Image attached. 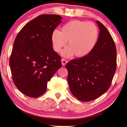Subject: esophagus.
Wrapping results in <instances>:
<instances>
[{"label": "esophagus", "instance_id": "obj_1", "mask_svg": "<svg viewBox=\"0 0 127 127\" xmlns=\"http://www.w3.org/2000/svg\"><path fill=\"white\" fill-rule=\"evenodd\" d=\"M61 62H62V66H65L66 64L67 63V60H66V59H62V60H61Z\"/></svg>", "mask_w": 127, "mask_h": 127}]
</instances>
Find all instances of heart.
I'll list each match as a JSON object with an SVG mask.
<instances>
[{"mask_svg":"<svg viewBox=\"0 0 127 127\" xmlns=\"http://www.w3.org/2000/svg\"><path fill=\"white\" fill-rule=\"evenodd\" d=\"M98 31L95 25L91 22L80 20L71 21L61 27V31L54 30L51 35L53 49L60 52L67 42L68 48L62 55L70 57H83L92 51L96 44Z\"/></svg>","mask_w":127,"mask_h":127,"instance_id":"1","label":"heart"}]
</instances>
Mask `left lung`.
<instances>
[{
	"mask_svg": "<svg viewBox=\"0 0 127 127\" xmlns=\"http://www.w3.org/2000/svg\"><path fill=\"white\" fill-rule=\"evenodd\" d=\"M98 40L88 55L66 65L70 91L80 101L98 98L110 87L116 69V49L109 31L97 21Z\"/></svg>",
	"mask_w": 127,
	"mask_h": 127,
	"instance_id": "1",
	"label": "left lung"
}]
</instances>
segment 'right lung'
Here are the masks:
<instances>
[{
  "instance_id": "obj_1",
  "label": "right lung",
  "mask_w": 127,
  "mask_h": 127,
  "mask_svg": "<svg viewBox=\"0 0 127 127\" xmlns=\"http://www.w3.org/2000/svg\"><path fill=\"white\" fill-rule=\"evenodd\" d=\"M62 18L41 14L26 24L18 33L9 59L12 79L27 96L36 98L47 90V82L62 66L54 51L52 33Z\"/></svg>"
}]
</instances>
